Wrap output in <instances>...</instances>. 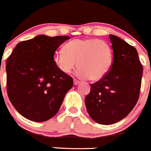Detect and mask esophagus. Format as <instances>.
Wrapping results in <instances>:
<instances>
[{"label":"esophagus","instance_id":"obj_1","mask_svg":"<svg viewBox=\"0 0 151 151\" xmlns=\"http://www.w3.org/2000/svg\"><path fill=\"white\" fill-rule=\"evenodd\" d=\"M80 82L79 81V80H76V79H74V85H78L79 83H80Z\"/></svg>","mask_w":151,"mask_h":151}]
</instances>
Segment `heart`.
Returning <instances> with one entry per match:
<instances>
[{
	"instance_id": "heart-1",
	"label": "heart",
	"mask_w": 151,
	"mask_h": 151,
	"mask_svg": "<svg viewBox=\"0 0 151 151\" xmlns=\"http://www.w3.org/2000/svg\"><path fill=\"white\" fill-rule=\"evenodd\" d=\"M64 51L56 52L53 55L55 66L64 74H69L77 66V74L99 80L109 72L113 60L110 45L104 40L76 39L67 42Z\"/></svg>"
}]
</instances>
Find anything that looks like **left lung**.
Instances as JSON below:
<instances>
[{
    "instance_id": "obj_1",
    "label": "left lung",
    "mask_w": 151,
    "mask_h": 151,
    "mask_svg": "<svg viewBox=\"0 0 151 151\" xmlns=\"http://www.w3.org/2000/svg\"><path fill=\"white\" fill-rule=\"evenodd\" d=\"M113 50L110 71L99 81L91 84L85 106L95 122L110 125L126 118L139 99L142 66L134 47L121 38L109 35Z\"/></svg>"
}]
</instances>
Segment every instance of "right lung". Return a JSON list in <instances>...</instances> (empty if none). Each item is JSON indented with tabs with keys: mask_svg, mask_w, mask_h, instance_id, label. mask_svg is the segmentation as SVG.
I'll return each mask as SVG.
<instances>
[{
	"mask_svg": "<svg viewBox=\"0 0 151 151\" xmlns=\"http://www.w3.org/2000/svg\"><path fill=\"white\" fill-rule=\"evenodd\" d=\"M66 36L39 35L19 42L6 61L7 93L16 110L27 119L44 122L58 112L73 79L61 72L53 55Z\"/></svg>",
	"mask_w": 151,
	"mask_h": 151,
	"instance_id": "right-lung-1",
	"label": "right lung"
}]
</instances>
